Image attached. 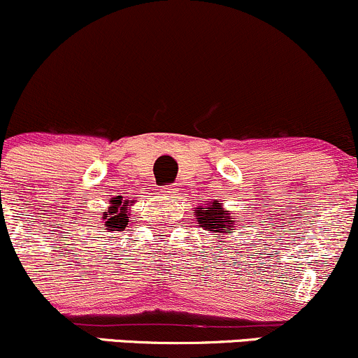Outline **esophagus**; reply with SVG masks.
<instances>
[{
    "label": "esophagus",
    "mask_w": 358,
    "mask_h": 358,
    "mask_svg": "<svg viewBox=\"0 0 358 358\" xmlns=\"http://www.w3.org/2000/svg\"><path fill=\"white\" fill-rule=\"evenodd\" d=\"M176 191H178V187H176V186H167V187H164L162 193H165L167 196H172L176 193Z\"/></svg>",
    "instance_id": "34e87169"
}]
</instances>
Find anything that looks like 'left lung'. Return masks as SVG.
<instances>
[{
	"label": "left lung",
	"instance_id": "8db88e82",
	"mask_svg": "<svg viewBox=\"0 0 358 358\" xmlns=\"http://www.w3.org/2000/svg\"><path fill=\"white\" fill-rule=\"evenodd\" d=\"M196 222L199 227H203L208 232H213V236H227V230H236L237 220L230 217V213L224 208V205L218 201H208L206 205L194 208ZM224 242V241H222Z\"/></svg>",
	"mask_w": 358,
	"mask_h": 358
}]
</instances>
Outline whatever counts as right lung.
I'll list each match as a JSON object with an SVG mask.
<instances>
[{
  "instance_id": "right-lung-1",
  "label": "right lung",
  "mask_w": 358,
  "mask_h": 358,
  "mask_svg": "<svg viewBox=\"0 0 358 358\" xmlns=\"http://www.w3.org/2000/svg\"><path fill=\"white\" fill-rule=\"evenodd\" d=\"M136 199H122V198H113L110 206L106 211H102V222L103 229L107 232H119V230L126 229L129 222V210L134 205Z\"/></svg>"
}]
</instances>
